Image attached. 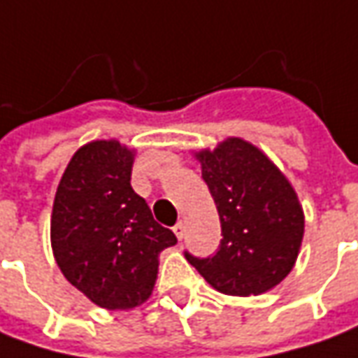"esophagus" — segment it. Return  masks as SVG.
Listing matches in <instances>:
<instances>
[{
    "label": "esophagus",
    "instance_id": "34e87169",
    "mask_svg": "<svg viewBox=\"0 0 358 358\" xmlns=\"http://www.w3.org/2000/svg\"><path fill=\"white\" fill-rule=\"evenodd\" d=\"M174 233H176V237H178L180 241L186 237V223L184 221H178L176 225H174Z\"/></svg>",
    "mask_w": 358,
    "mask_h": 358
}]
</instances>
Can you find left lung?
I'll list each match as a JSON object with an SVG mask.
<instances>
[{
	"label": "left lung",
	"instance_id": "obj_1",
	"mask_svg": "<svg viewBox=\"0 0 358 358\" xmlns=\"http://www.w3.org/2000/svg\"><path fill=\"white\" fill-rule=\"evenodd\" d=\"M201 178L221 221V245L208 259H186L227 296H259L280 284L296 264L303 210L290 180L261 148L227 137L196 152Z\"/></svg>",
	"mask_w": 358,
	"mask_h": 358
}]
</instances>
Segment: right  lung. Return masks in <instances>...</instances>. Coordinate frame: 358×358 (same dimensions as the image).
<instances>
[{
    "label": "right lung",
    "instance_id": "right-lung-1",
    "mask_svg": "<svg viewBox=\"0 0 358 358\" xmlns=\"http://www.w3.org/2000/svg\"><path fill=\"white\" fill-rule=\"evenodd\" d=\"M135 148L115 138L74 152L50 215L55 261L74 288L106 310H131L150 298L159 255L176 235L159 225L131 188Z\"/></svg>",
    "mask_w": 358,
    "mask_h": 358
}]
</instances>
